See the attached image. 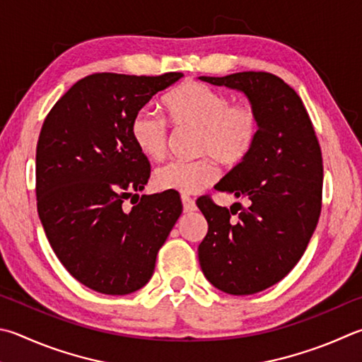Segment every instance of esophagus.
<instances>
[{
	"label": "esophagus",
	"instance_id": "obj_1",
	"mask_svg": "<svg viewBox=\"0 0 362 362\" xmlns=\"http://www.w3.org/2000/svg\"><path fill=\"white\" fill-rule=\"evenodd\" d=\"M182 204H183V212H194L196 210V202L194 199L189 198V196H182Z\"/></svg>",
	"mask_w": 362,
	"mask_h": 362
}]
</instances>
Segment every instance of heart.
Returning <instances> with one entry per match:
<instances>
[{
    "instance_id": "1",
    "label": "heart",
    "mask_w": 362,
    "mask_h": 362,
    "mask_svg": "<svg viewBox=\"0 0 362 362\" xmlns=\"http://www.w3.org/2000/svg\"><path fill=\"white\" fill-rule=\"evenodd\" d=\"M169 122L177 128L198 129L194 161H173L156 169L155 185L163 192L196 194L212 187L225 166L244 161L259 133V115L252 104H233L231 96L202 82H187L164 100ZM129 133L137 150L150 160H163L168 152L166 118L141 109L131 118Z\"/></svg>"
}]
</instances>
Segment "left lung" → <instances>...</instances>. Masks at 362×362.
<instances>
[{
  "label": "left lung",
  "instance_id": "obj_1",
  "mask_svg": "<svg viewBox=\"0 0 362 362\" xmlns=\"http://www.w3.org/2000/svg\"><path fill=\"white\" fill-rule=\"evenodd\" d=\"M199 78L242 91L259 115L252 152L216 185L245 198L248 207L239 213L212 199L198 204L209 225L198 248L206 279L223 293L255 294L288 275L317 228L323 193L320 144L299 95L280 77L247 71Z\"/></svg>",
  "mask_w": 362,
  "mask_h": 362
}]
</instances>
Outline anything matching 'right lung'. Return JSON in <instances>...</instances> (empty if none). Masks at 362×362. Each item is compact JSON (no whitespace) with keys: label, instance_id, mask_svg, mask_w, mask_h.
Here are the masks:
<instances>
[{"label":"right lung","instance_id":"add662e5","mask_svg":"<svg viewBox=\"0 0 362 362\" xmlns=\"http://www.w3.org/2000/svg\"><path fill=\"white\" fill-rule=\"evenodd\" d=\"M182 72L81 78L45 117L36 147L37 214L66 271L103 294L137 291L152 279L158 250L182 214L175 193L142 194L150 163L131 118Z\"/></svg>","mask_w":362,"mask_h":362}]
</instances>
